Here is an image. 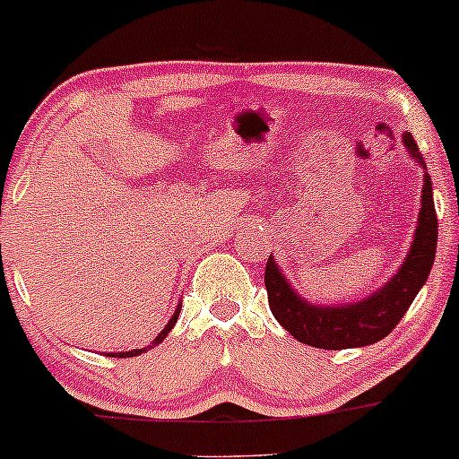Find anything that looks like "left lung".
I'll return each mask as SVG.
<instances>
[{
  "mask_svg": "<svg viewBox=\"0 0 459 459\" xmlns=\"http://www.w3.org/2000/svg\"><path fill=\"white\" fill-rule=\"evenodd\" d=\"M407 154L420 165L422 194L420 211L414 230V241L403 259L401 268L384 287L372 291L357 303L316 305L303 299L270 255L265 264V290L268 303L274 318L281 322L285 331L307 346L325 351L359 349V346L375 344L390 335V331L399 325L405 311L414 303L420 287L427 283L431 265L436 259L437 244V218L434 209V187L427 174V165L418 145L410 133L403 134Z\"/></svg>",
  "mask_w": 459,
  "mask_h": 459,
  "instance_id": "left-lung-1",
  "label": "left lung"
}]
</instances>
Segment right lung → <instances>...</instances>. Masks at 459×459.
Segmentation results:
<instances>
[{
	"label": "right lung",
	"mask_w": 459,
	"mask_h": 459,
	"mask_svg": "<svg viewBox=\"0 0 459 459\" xmlns=\"http://www.w3.org/2000/svg\"><path fill=\"white\" fill-rule=\"evenodd\" d=\"M180 307H183V303H180V300H178V305H176V311H174V316H172V318H169L168 325L163 326V331H160V333L154 337V340H152V344L143 346V349H134V351H124V352H108V357H137V355H141V352H145V351L154 349V346H156V344H160V342H163L165 337H168L169 331H172V326L176 325V320H178Z\"/></svg>",
	"instance_id": "right-lung-1"
}]
</instances>
